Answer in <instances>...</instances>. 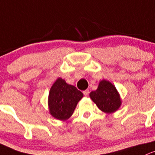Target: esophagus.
<instances>
[{
    "instance_id": "34e87169",
    "label": "esophagus",
    "mask_w": 155,
    "mask_h": 155,
    "mask_svg": "<svg viewBox=\"0 0 155 155\" xmlns=\"http://www.w3.org/2000/svg\"><path fill=\"white\" fill-rule=\"evenodd\" d=\"M83 92H84V95H85V96H87V95H88L89 93V89H86V90H84Z\"/></svg>"
}]
</instances>
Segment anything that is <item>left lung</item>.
I'll return each instance as SVG.
<instances>
[{
	"label": "left lung",
	"instance_id": "8db88e82",
	"mask_svg": "<svg viewBox=\"0 0 155 155\" xmlns=\"http://www.w3.org/2000/svg\"><path fill=\"white\" fill-rule=\"evenodd\" d=\"M89 96L101 111L107 113L115 112L121 105L120 98L116 87L105 80L100 82L98 89L92 91Z\"/></svg>",
	"mask_w": 155,
	"mask_h": 155
}]
</instances>
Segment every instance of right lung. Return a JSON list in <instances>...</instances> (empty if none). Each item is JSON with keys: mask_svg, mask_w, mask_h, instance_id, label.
Instances as JSON below:
<instances>
[{"mask_svg": "<svg viewBox=\"0 0 155 155\" xmlns=\"http://www.w3.org/2000/svg\"><path fill=\"white\" fill-rule=\"evenodd\" d=\"M83 96L82 92L74 86L69 85L62 78H58L49 93L50 113L56 119L66 120L73 114L77 104Z\"/></svg>", "mask_w": 155, "mask_h": 155, "instance_id": "1", "label": "right lung"}]
</instances>
